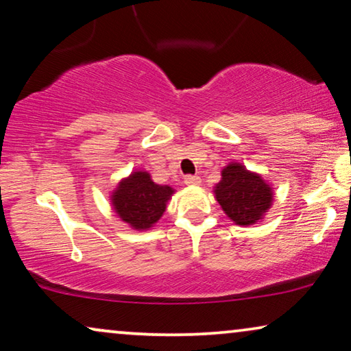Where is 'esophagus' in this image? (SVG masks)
<instances>
[{
	"label": "esophagus",
	"mask_w": 351,
	"mask_h": 351,
	"mask_svg": "<svg viewBox=\"0 0 351 351\" xmlns=\"http://www.w3.org/2000/svg\"><path fill=\"white\" fill-rule=\"evenodd\" d=\"M184 182H185L186 185H190V186H197V185H201V177H197V176H186Z\"/></svg>",
	"instance_id": "obj_1"
}]
</instances>
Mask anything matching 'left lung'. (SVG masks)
Listing matches in <instances>:
<instances>
[{"label": "left lung", "instance_id": "left-lung-1", "mask_svg": "<svg viewBox=\"0 0 351 351\" xmlns=\"http://www.w3.org/2000/svg\"><path fill=\"white\" fill-rule=\"evenodd\" d=\"M213 195L223 212L237 226L261 221L274 204V188L261 174L231 161L221 169V179Z\"/></svg>", "mask_w": 351, "mask_h": 351}]
</instances>
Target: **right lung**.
<instances>
[{
  "mask_svg": "<svg viewBox=\"0 0 351 351\" xmlns=\"http://www.w3.org/2000/svg\"><path fill=\"white\" fill-rule=\"evenodd\" d=\"M176 190L152 180L150 172L136 169L121 179L110 191V206L131 230L147 231L163 217Z\"/></svg>",
  "mask_w": 351,
  "mask_h": 351,
  "instance_id": "right-lung-1",
  "label": "right lung"
}]
</instances>
